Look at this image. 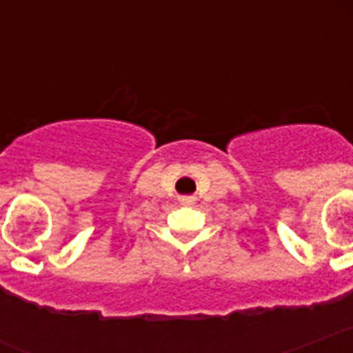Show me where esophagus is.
I'll use <instances>...</instances> for the list:
<instances>
[{"mask_svg": "<svg viewBox=\"0 0 353 353\" xmlns=\"http://www.w3.org/2000/svg\"><path fill=\"white\" fill-rule=\"evenodd\" d=\"M179 201H181V205H194V201H196V199H194L192 196H183Z\"/></svg>", "mask_w": 353, "mask_h": 353, "instance_id": "1", "label": "esophagus"}]
</instances>
